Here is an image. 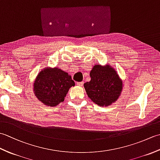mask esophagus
Masks as SVG:
<instances>
[{"instance_id": "34e87169", "label": "esophagus", "mask_w": 160, "mask_h": 160, "mask_svg": "<svg viewBox=\"0 0 160 160\" xmlns=\"http://www.w3.org/2000/svg\"><path fill=\"white\" fill-rule=\"evenodd\" d=\"M83 84L84 82H76V84L78 86H80V87H82L83 86Z\"/></svg>"}]
</instances>
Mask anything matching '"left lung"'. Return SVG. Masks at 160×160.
<instances>
[{
  "label": "left lung",
  "mask_w": 160,
  "mask_h": 160,
  "mask_svg": "<svg viewBox=\"0 0 160 160\" xmlns=\"http://www.w3.org/2000/svg\"><path fill=\"white\" fill-rule=\"evenodd\" d=\"M91 80L84 84L91 101L100 107L115 102L123 89V82L118 72L109 64H95L90 71Z\"/></svg>",
  "instance_id": "obj_1"
}]
</instances>
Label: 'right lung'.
Returning a JSON list of instances; mask_svg holds the SVG:
<instances>
[{"label":"right lung","mask_w":160,"mask_h":160,"mask_svg":"<svg viewBox=\"0 0 160 160\" xmlns=\"http://www.w3.org/2000/svg\"><path fill=\"white\" fill-rule=\"evenodd\" d=\"M75 86L70 75L58 67L43 68L33 82L38 100L48 107H56L64 100L69 89Z\"/></svg>","instance_id":"obj_1"}]
</instances>
